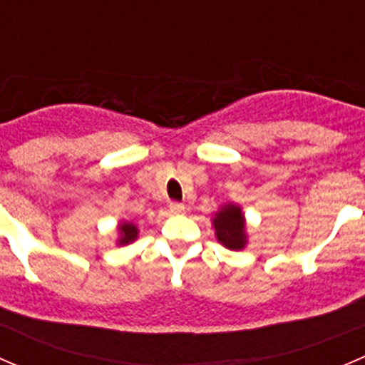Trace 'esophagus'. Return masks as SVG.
<instances>
[{"label":"esophagus","mask_w":365,"mask_h":365,"mask_svg":"<svg viewBox=\"0 0 365 365\" xmlns=\"http://www.w3.org/2000/svg\"><path fill=\"white\" fill-rule=\"evenodd\" d=\"M169 210H171V213H175V215H180V213L185 212V206H183V203L173 201V203H169Z\"/></svg>","instance_id":"obj_1"}]
</instances>
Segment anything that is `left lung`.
Listing matches in <instances>:
<instances>
[{
	"label": "left lung",
	"mask_w": 365,
	"mask_h": 365,
	"mask_svg": "<svg viewBox=\"0 0 365 365\" xmlns=\"http://www.w3.org/2000/svg\"><path fill=\"white\" fill-rule=\"evenodd\" d=\"M215 237L224 247L231 251H242L247 245V233H245V219L240 206L227 203L224 205L213 219Z\"/></svg>",
	"instance_id": "8db88e82"
}]
</instances>
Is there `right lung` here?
<instances>
[{"mask_svg": "<svg viewBox=\"0 0 365 365\" xmlns=\"http://www.w3.org/2000/svg\"><path fill=\"white\" fill-rule=\"evenodd\" d=\"M118 231H120V238H118V245H127L130 242H134L138 238V226L134 222H128V220H123V222L118 226Z\"/></svg>", "mask_w": 365, "mask_h": 365, "instance_id": "right-lung-1", "label": "right lung"}]
</instances>
